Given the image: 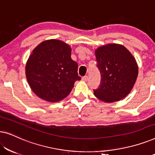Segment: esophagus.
Here are the masks:
<instances>
[{
	"instance_id": "esophagus-1",
	"label": "esophagus",
	"mask_w": 155,
	"mask_h": 155,
	"mask_svg": "<svg viewBox=\"0 0 155 155\" xmlns=\"http://www.w3.org/2000/svg\"><path fill=\"white\" fill-rule=\"evenodd\" d=\"M82 81H84V82H87L88 80V76L85 75V76H84V77H82Z\"/></svg>"
}]
</instances>
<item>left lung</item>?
Listing matches in <instances>:
<instances>
[{
    "mask_svg": "<svg viewBox=\"0 0 155 155\" xmlns=\"http://www.w3.org/2000/svg\"><path fill=\"white\" fill-rule=\"evenodd\" d=\"M101 82L94 94L104 102H114L130 92L138 75L136 61L120 44H110L95 51Z\"/></svg>",
    "mask_w": 155,
    "mask_h": 155,
    "instance_id": "8db88e82",
    "label": "left lung"
}]
</instances>
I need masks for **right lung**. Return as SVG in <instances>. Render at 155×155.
Returning <instances> with one entry per match:
<instances>
[{"instance_id": "1", "label": "right lung", "mask_w": 155, "mask_h": 155, "mask_svg": "<svg viewBox=\"0 0 155 155\" xmlns=\"http://www.w3.org/2000/svg\"><path fill=\"white\" fill-rule=\"evenodd\" d=\"M25 73L35 94L50 102L66 97L75 82L81 80L78 73V63L71 58V48L57 39L44 41L33 50Z\"/></svg>"}]
</instances>
